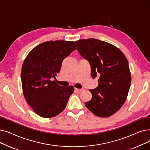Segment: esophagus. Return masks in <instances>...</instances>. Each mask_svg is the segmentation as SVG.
<instances>
[{
	"instance_id": "1",
	"label": "esophagus",
	"mask_w": 150,
	"mask_h": 150,
	"mask_svg": "<svg viewBox=\"0 0 150 150\" xmlns=\"http://www.w3.org/2000/svg\"><path fill=\"white\" fill-rule=\"evenodd\" d=\"M75 91H76L78 92H81L83 91L82 89H78V88H75Z\"/></svg>"
}]
</instances>
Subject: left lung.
Instances as JSON below:
<instances>
[{
	"instance_id": "8db88e82",
	"label": "left lung",
	"mask_w": 150,
	"mask_h": 150,
	"mask_svg": "<svg viewBox=\"0 0 150 150\" xmlns=\"http://www.w3.org/2000/svg\"><path fill=\"white\" fill-rule=\"evenodd\" d=\"M78 50L88 59L92 78L100 76L98 86L89 90L92 98L85 106L100 117H108L122 108L127 100L131 83L128 61L115 45L97 39L76 41Z\"/></svg>"
}]
</instances>
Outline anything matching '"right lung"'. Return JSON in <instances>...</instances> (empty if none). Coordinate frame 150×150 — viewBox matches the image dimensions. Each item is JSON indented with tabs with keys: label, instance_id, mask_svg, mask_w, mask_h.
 Returning a JSON list of instances; mask_svg holds the SVG:
<instances>
[{
	"label": "right lung",
	"instance_id": "1",
	"mask_svg": "<svg viewBox=\"0 0 150 150\" xmlns=\"http://www.w3.org/2000/svg\"><path fill=\"white\" fill-rule=\"evenodd\" d=\"M76 49L74 41H49L35 47L23 62L21 79L23 96L34 112L52 118L64 111L72 86L63 87L52 81L60 72L63 60Z\"/></svg>",
	"mask_w": 150,
	"mask_h": 150
}]
</instances>
